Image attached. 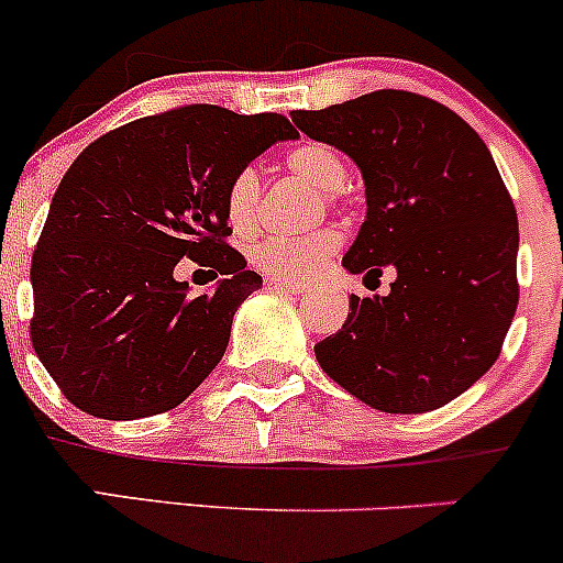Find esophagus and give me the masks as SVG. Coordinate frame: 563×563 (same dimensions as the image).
I'll use <instances>...</instances> for the list:
<instances>
[{
  "label": "esophagus",
  "mask_w": 563,
  "mask_h": 563,
  "mask_svg": "<svg viewBox=\"0 0 563 563\" xmlns=\"http://www.w3.org/2000/svg\"><path fill=\"white\" fill-rule=\"evenodd\" d=\"M266 283H269V286H275V288H280V291H288V294H305V291H308V286H305V283L288 280V277L269 275V277H266Z\"/></svg>",
  "instance_id": "34e87169"
}]
</instances>
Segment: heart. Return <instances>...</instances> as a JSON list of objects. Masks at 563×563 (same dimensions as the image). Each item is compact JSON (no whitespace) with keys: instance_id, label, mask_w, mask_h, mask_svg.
<instances>
[{"instance_id":"b5f03b06","label":"heart","mask_w":563,"mask_h":563,"mask_svg":"<svg viewBox=\"0 0 563 563\" xmlns=\"http://www.w3.org/2000/svg\"><path fill=\"white\" fill-rule=\"evenodd\" d=\"M286 166L294 174L302 176L305 181L327 192L329 201L338 198V190L349 179L343 157L327 144L318 141H305L294 146L286 155ZM225 220L234 229V234H250L258 223V203H261V179L253 166L240 168L231 176L225 187ZM340 245V234L334 229H321L305 236H264L250 247V261L261 272L275 277H288V280H302V277L316 275Z\"/></svg>"}]
</instances>
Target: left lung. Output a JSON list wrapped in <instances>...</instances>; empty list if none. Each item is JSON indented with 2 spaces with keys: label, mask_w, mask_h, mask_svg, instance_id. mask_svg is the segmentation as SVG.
I'll return each mask as SVG.
<instances>
[{
  "label": "left lung",
  "mask_w": 563,
  "mask_h": 563,
  "mask_svg": "<svg viewBox=\"0 0 563 563\" xmlns=\"http://www.w3.org/2000/svg\"><path fill=\"white\" fill-rule=\"evenodd\" d=\"M291 122L365 181L345 269L397 272L387 297L351 294L318 365L378 411L446 406L490 371L518 308V212L490 150L455 111L400 89L291 111Z\"/></svg>",
  "instance_id": "8db88e82"
}]
</instances>
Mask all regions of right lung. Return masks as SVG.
I'll list each match as a JSON object with an SVG mask.
<instances>
[{
  "label": "right lung",
  "mask_w": 563,
  "mask_h": 563,
  "mask_svg": "<svg viewBox=\"0 0 563 563\" xmlns=\"http://www.w3.org/2000/svg\"><path fill=\"white\" fill-rule=\"evenodd\" d=\"M297 139L280 113L185 106L89 144L62 176L32 255V345L62 395L100 419L172 411L229 349L261 275L225 245V187L261 152ZM181 257L221 275L189 297Z\"/></svg>",
  "instance_id": "obj_1"
}]
</instances>
